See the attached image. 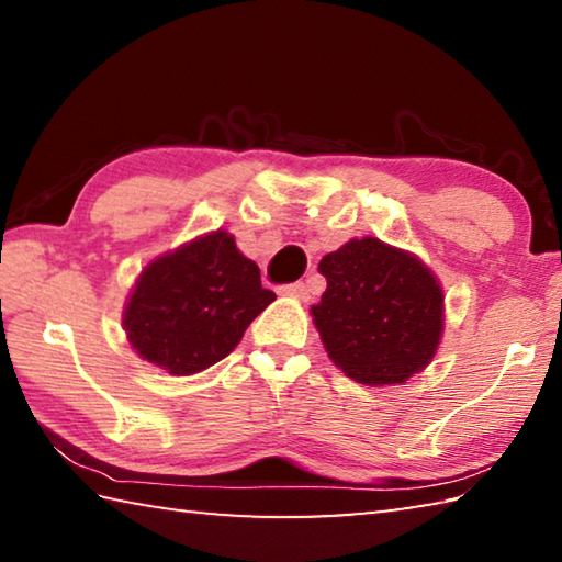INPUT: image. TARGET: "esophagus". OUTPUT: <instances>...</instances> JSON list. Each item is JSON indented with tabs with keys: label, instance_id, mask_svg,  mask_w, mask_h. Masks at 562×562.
<instances>
[{
	"label": "esophagus",
	"instance_id": "1",
	"mask_svg": "<svg viewBox=\"0 0 562 562\" xmlns=\"http://www.w3.org/2000/svg\"><path fill=\"white\" fill-rule=\"evenodd\" d=\"M282 292L288 294V297H297V300H307L310 297V290L304 282H292V284H284Z\"/></svg>",
	"mask_w": 562,
	"mask_h": 562
}]
</instances>
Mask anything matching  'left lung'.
<instances>
[{
    "label": "left lung",
    "mask_w": 562,
    "mask_h": 562,
    "mask_svg": "<svg viewBox=\"0 0 562 562\" xmlns=\"http://www.w3.org/2000/svg\"><path fill=\"white\" fill-rule=\"evenodd\" d=\"M327 290L310 315L329 359L364 386L404 384L429 367L443 337V290L414 252L379 237L319 260Z\"/></svg>",
    "instance_id": "1"
}]
</instances>
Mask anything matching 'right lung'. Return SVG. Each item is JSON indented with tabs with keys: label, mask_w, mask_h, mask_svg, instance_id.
<instances>
[{
	"label": "right lung",
	"mask_w": 562,
	"mask_h": 562,
	"mask_svg": "<svg viewBox=\"0 0 562 562\" xmlns=\"http://www.w3.org/2000/svg\"><path fill=\"white\" fill-rule=\"evenodd\" d=\"M272 300L235 237L213 231L140 270L123 307V329L140 359L190 376L231 355Z\"/></svg>",
	"instance_id": "1"
}]
</instances>
